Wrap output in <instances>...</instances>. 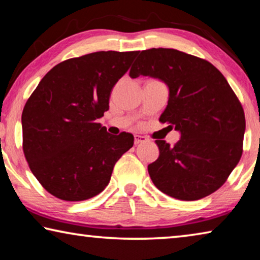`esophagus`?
<instances>
[{
	"label": "esophagus",
	"instance_id": "34e87169",
	"mask_svg": "<svg viewBox=\"0 0 260 260\" xmlns=\"http://www.w3.org/2000/svg\"><path fill=\"white\" fill-rule=\"evenodd\" d=\"M149 139L147 136H143V135H134V143L135 144H139V143H142V142H147Z\"/></svg>",
	"mask_w": 260,
	"mask_h": 260
}]
</instances>
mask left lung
<instances>
[{
	"label": "left lung",
	"mask_w": 260,
	"mask_h": 260,
	"mask_svg": "<svg viewBox=\"0 0 260 260\" xmlns=\"http://www.w3.org/2000/svg\"><path fill=\"white\" fill-rule=\"evenodd\" d=\"M140 76L169 86L159 121L181 132L173 146L156 140L159 156L148 165L153 184L181 201L218 190L243 152L244 111L230 83L210 61L169 48L141 51L129 71L131 78Z\"/></svg>",
	"instance_id": "8db88e82"
}]
</instances>
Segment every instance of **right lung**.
I'll list each match as a JSON object with an SVG mask.
<instances>
[{"label": "right lung", "mask_w": 260, "mask_h": 260, "mask_svg": "<svg viewBox=\"0 0 260 260\" xmlns=\"http://www.w3.org/2000/svg\"><path fill=\"white\" fill-rule=\"evenodd\" d=\"M139 51H98L57 64L26 102L23 151L34 177L57 199L79 202L103 191L133 135H111L96 120Z\"/></svg>", "instance_id": "1"}]
</instances>
